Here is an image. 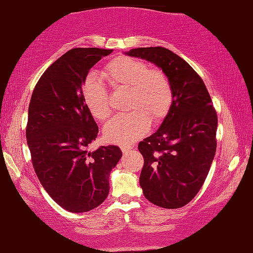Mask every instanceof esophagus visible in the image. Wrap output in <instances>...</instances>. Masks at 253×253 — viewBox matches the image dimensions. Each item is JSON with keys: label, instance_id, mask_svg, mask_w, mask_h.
<instances>
[{"label": "esophagus", "instance_id": "34e87169", "mask_svg": "<svg viewBox=\"0 0 253 253\" xmlns=\"http://www.w3.org/2000/svg\"><path fill=\"white\" fill-rule=\"evenodd\" d=\"M121 149L123 153H127V151H130L132 149L131 145H121Z\"/></svg>", "mask_w": 253, "mask_h": 253}]
</instances>
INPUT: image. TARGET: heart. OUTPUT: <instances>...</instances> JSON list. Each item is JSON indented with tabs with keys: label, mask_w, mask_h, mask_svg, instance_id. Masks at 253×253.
<instances>
[{
	"label": "heart",
	"mask_w": 253,
	"mask_h": 253,
	"mask_svg": "<svg viewBox=\"0 0 253 253\" xmlns=\"http://www.w3.org/2000/svg\"><path fill=\"white\" fill-rule=\"evenodd\" d=\"M103 76L116 92L126 91L129 114L115 117L104 129L106 139L129 144L148 131L150 121L161 123L170 112L174 91L169 77L160 68L131 56H118L105 65ZM83 98L90 114L98 121L111 115L109 92L100 80L87 78L83 85Z\"/></svg>",
	"instance_id": "1"
}]
</instances>
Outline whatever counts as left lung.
<instances>
[{"label": "left lung", "instance_id": "8db88e82", "mask_svg": "<svg viewBox=\"0 0 253 253\" xmlns=\"http://www.w3.org/2000/svg\"><path fill=\"white\" fill-rule=\"evenodd\" d=\"M130 56L154 62L170 79L174 102L155 133L138 143L144 159L139 185L163 209H180L203 187L216 150L218 117L201 77L165 47L133 48Z\"/></svg>", "mask_w": 253, "mask_h": 253}]
</instances>
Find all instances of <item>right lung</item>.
<instances>
[{
    "instance_id": "add662e5",
    "label": "right lung",
    "mask_w": 253,
    "mask_h": 253,
    "mask_svg": "<svg viewBox=\"0 0 253 253\" xmlns=\"http://www.w3.org/2000/svg\"><path fill=\"white\" fill-rule=\"evenodd\" d=\"M112 49L73 48L44 71L28 109L27 144L44 191L62 209L83 213L108 198L109 176L122 157L117 145L90 151L98 126L82 85L92 66Z\"/></svg>"
}]
</instances>
